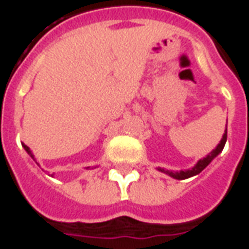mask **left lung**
<instances>
[{
  "label": "left lung",
  "mask_w": 249,
  "mask_h": 249,
  "mask_svg": "<svg viewBox=\"0 0 249 249\" xmlns=\"http://www.w3.org/2000/svg\"><path fill=\"white\" fill-rule=\"evenodd\" d=\"M225 142H227V128H225V134L223 135V139L220 141V143L217 144V147L213 150L211 154H208L205 158H202V160H200V161L197 162V165H196L195 167H192L190 170H186V172H176V173L169 172V170H161V172H165L166 174H169L170 177L177 178V179H185V178L193 177V176H196V174H198V173L202 172V170H204V169L211 163V161H212L213 158H214L216 156H218V154L223 151L224 146H225Z\"/></svg>",
  "instance_id": "1"
}]
</instances>
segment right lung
I'll return each instance as SVG.
<instances>
[{"mask_svg": "<svg viewBox=\"0 0 249 249\" xmlns=\"http://www.w3.org/2000/svg\"><path fill=\"white\" fill-rule=\"evenodd\" d=\"M22 146H24V149H25L26 151H28V153H29V154H31V156H32V153H31V150H29V147H28L26 144H22ZM32 157H33V156H32Z\"/></svg>", "mask_w": 249, "mask_h": 249, "instance_id": "add662e5", "label": "right lung"}]
</instances>
